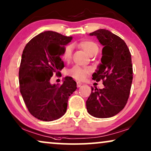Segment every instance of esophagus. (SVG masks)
<instances>
[{"label": "esophagus", "mask_w": 151, "mask_h": 151, "mask_svg": "<svg viewBox=\"0 0 151 151\" xmlns=\"http://www.w3.org/2000/svg\"><path fill=\"white\" fill-rule=\"evenodd\" d=\"M77 87L79 88V87H81V86L82 85V83H81V82H79V81H78V82H77Z\"/></svg>", "instance_id": "esophagus-1"}]
</instances>
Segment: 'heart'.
I'll return each instance as SVG.
<instances>
[{"label":"heart","mask_w":151,"mask_h":151,"mask_svg":"<svg viewBox=\"0 0 151 151\" xmlns=\"http://www.w3.org/2000/svg\"><path fill=\"white\" fill-rule=\"evenodd\" d=\"M80 47H81L89 56H91L99 51V47L93 42L90 41H84L79 43ZM72 53V46L68 45L65 47L63 53V59L68 61L71 59ZM90 70L87 68H83L80 66L75 65L68 70V74L70 77L77 80H83L86 78V75L89 73Z\"/></svg>","instance_id":"b5f03b06"}]
</instances>
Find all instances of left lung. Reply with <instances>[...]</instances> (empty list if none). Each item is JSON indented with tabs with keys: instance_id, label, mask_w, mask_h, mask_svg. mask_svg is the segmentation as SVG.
<instances>
[{
	"instance_id": "1",
	"label": "left lung",
	"mask_w": 151,
	"mask_h": 151,
	"mask_svg": "<svg viewBox=\"0 0 151 151\" xmlns=\"http://www.w3.org/2000/svg\"><path fill=\"white\" fill-rule=\"evenodd\" d=\"M89 35L95 36L104 47L101 63L92 74V79H101L105 87L92 88L86 108L94 117H111L127 103L132 81L131 55L124 40L109 30L99 29Z\"/></svg>"
}]
</instances>
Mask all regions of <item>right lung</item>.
Instances as JSON below:
<instances>
[{
    "label": "right lung",
    "mask_w": 151,
    "mask_h": 151,
    "mask_svg": "<svg viewBox=\"0 0 151 151\" xmlns=\"http://www.w3.org/2000/svg\"><path fill=\"white\" fill-rule=\"evenodd\" d=\"M72 37L53 31L36 36L24 48L19 68L20 92L29 112L41 121L52 122L65 113L68 98L77 90V83L65 77L63 83L51 84L53 73L64 67L61 55Z\"/></svg>",
    "instance_id": "right-lung-1"
}]
</instances>
